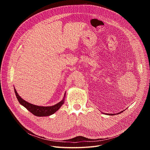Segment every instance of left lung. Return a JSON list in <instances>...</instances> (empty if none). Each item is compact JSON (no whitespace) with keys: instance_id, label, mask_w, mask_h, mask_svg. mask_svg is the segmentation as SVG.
Here are the masks:
<instances>
[{"instance_id":"obj_1","label":"left lung","mask_w":150,"mask_h":150,"mask_svg":"<svg viewBox=\"0 0 150 150\" xmlns=\"http://www.w3.org/2000/svg\"><path fill=\"white\" fill-rule=\"evenodd\" d=\"M122 112H123V111H122V112H119V113H116V115L120 114V113H122ZM107 115H111V116H113V115H115L116 114H108V113H107Z\"/></svg>"}]
</instances>
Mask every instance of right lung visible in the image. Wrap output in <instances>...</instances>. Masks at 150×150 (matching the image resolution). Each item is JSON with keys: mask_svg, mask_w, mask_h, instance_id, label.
Segmentation results:
<instances>
[{"mask_svg": "<svg viewBox=\"0 0 150 150\" xmlns=\"http://www.w3.org/2000/svg\"><path fill=\"white\" fill-rule=\"evenodd\" d=\"M14 91H15V93L16 96V98L18 101L19 102V103L21 104H22L28 111H30L31 113H33L34 115L36 116H48L51 115H53L57 110L59 109V108L62 106V105L64 103V98L65 97V96L63 99L60 102L52 106H48V107L38 106V105H35L31 103H29L27 101L23 100L18 95L15 88H14Z\"/></svg>", "mask_w": 150, "mask_h": 150, "instance_id": "1", "label": "right lung"}]
</instances>
